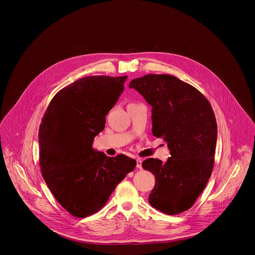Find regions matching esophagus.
I'll use <instances>...</instances> for the list:
<instances>
[{
	"label": "esophagus",
	"instance_id": "esophagus-1",
	"mask_svg": "<svg viewBox=\"0 0 255 255\" xmlns=\"http://www.w3.org/2000/svg\"><path fill=\"white\" fill-rule=\"evenodd\" d=\"M136 167L139 169L142 168V160L141 159H136Z\"/></svg>",
	"mask_w": 255,
	"mask_h": 255
}]
</instances>
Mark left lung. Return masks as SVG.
<instances>
[{"instance_id": "obj_1", "label": "left lung", "mask_w": 255, "mask_h": 255, "mask_svg": "<svg viewBox=\"0 0 255 255\" xmlns=\"http://www.w3.org/2000/svg\"><path fill=\"white\" fill-rule=\"evenodd\" d=\"M151 107L152 134L170 151L166 162L148 158L144 169L155 175L150 205L167 215L189 210L204 191L214 166L217 123L208 100L169 75H147L129 84Z\"/></svg>"}]
</instances>
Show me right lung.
Masks as SVG:
<instances>
[{"mask_svg":"<svg viewBox=\"0 0 255 255\" xmlns=\"http://www.w3.org/2000/svg\"><path fill=\"white\" fill-rule=\"evenodd\" d=\"M126 79H80L53 97L42 118L38 135L42 176L57 202L75 217L85 218L103 208L136 166L124 154L109 157L93 148Z\"/></svg>","mask_w":255,"mask_h":255,"instance_id":"add662e5","label":"right lung"}]
</instances>
